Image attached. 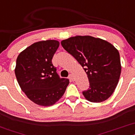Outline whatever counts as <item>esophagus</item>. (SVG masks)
<instances>
[{"label": "esophagus", "instance_id": "34e87169", "mask_svg": "<svg viewBox=\"0 0 135 135\" xmlns=\"http://www.w3.org/2000/svg\"><path fill=\"white\" fill-rule=\"evenodd\" d=\"M68 78H69V79H70L71 80H72V81H73L74 79H74V76H73V74H70V75H69V77Z\"/></svg>", "mask_w": 135, "mask_h": 135}]
</instances>
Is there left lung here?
I'll return each mask as SVG.
<instances>
[{
    "mask_svg": "<svg viewBox=\"0 0 135 135\" xmlns=\"http://www.w3.org/2000/svg\"><path fill=\"white\" fill-rule=\"evenodd\" d=\"M61 44L88 75L89 88L82 91L85 98L91 102H101L111 97L121 73L118 50L108 42L91 36L70 37Z\"/></svg>",
    "mask_w": 135,
    "mask_h": 135,
    "instance_id": "obj_1",
    "label": "left lung"
}]
</instances>
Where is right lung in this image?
<instances>
[{
  "label": "right lung",
  "mask_w": 135,
  "mask_h": 135,
  "mask_svg": "<svg viewBox=\"0 0 135 135\" xmlns=\"http://www.w3.org/2000/svg\"><path fill=\"white\" fill-rule=\"evenodd\" d=\"M59 42L48 40L34 43L17 59L15 76L23 92L35 104L50 106L62 97L69 79L60 78L52 59Z\"/></svg>",
  "instance_id": "obj_1"
}]
</instances>
